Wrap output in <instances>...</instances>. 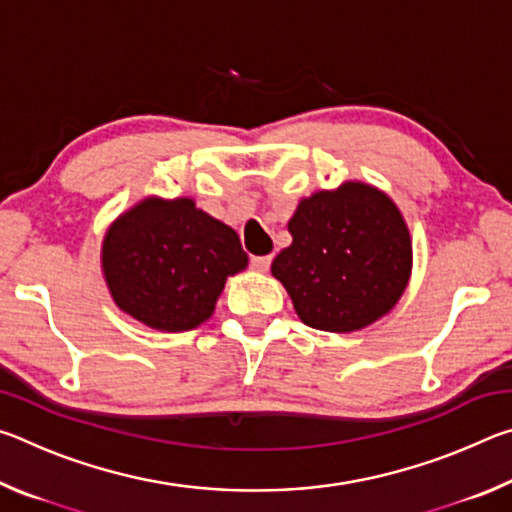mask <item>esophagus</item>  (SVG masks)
Segmentation results:
<instances>
[{"label":"esophagus","mask_w":512,"mask_h":512,"mask_svg":"<svg viewBox=\"0 0 512 512\" xmlns=\"http://www.w3.org/2000/svg\"><path fill=\"white\" fill-rule=\"evenodd\" d=\"M250 264H253L255 271H268V266H271V255L250 257Z\"/></svg>","instance_id":"obj_1"}]
</instances>
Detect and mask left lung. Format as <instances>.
Returning <instances> with one entry per match:
<instances>
[{
	"label": "left lung",
	"instance_id": "obj_1",
	"mask_svg": "<svg viewBox=\"0 0 512 512\" xmlns=\"http://www.w3.org/2000/svg\"><path fill=\"white\" fill-rule=\"evenodd\" d=\"M291 246L271 271L300 320L323 332H354L375 323L406 289L411 237L386 194L363 183L300 201L289 221Z\"/></svg>",
	"mask_w": 512,
	"mask_h": 512
}]
</instances>
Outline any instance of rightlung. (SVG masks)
<instances>
[{
	"mask_svg": "<svg viewBox=\"0 0 512 512\" xmlns=\"http://www.w3.org/2000/svg\"><path fill=\"white\" fill-rule=\"evenodd\" d=\"M246 264L237 232L192 198H146L103 239V275L117 307L162 332L205 323L225 277Z\"/></svg>",
	"mask_w": 512,
	"mask_h": 512,
	"instance_id": "add662e5",
	"label": "right lung"
}]
</instances>
